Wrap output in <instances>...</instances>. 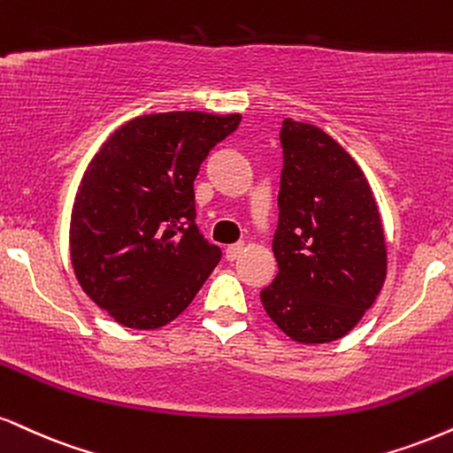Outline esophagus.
<instances>
[{"label":"esophagus","mask_w":453,"mask_h":453,"mask_svg":"<svg viewBox=\"0 0 453 453\" xmlns=\"http://www.w3.org/2000/svg\"><path fill=\"white\" fill-rule=\"evenodd\" d=\"M243 254V243H235V245H228V248L225 250V256H226V260L228 262H233V260H237L239 256Z\"/></svg>","instance_id":"obj_1"}]
</instances>
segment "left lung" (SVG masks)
I'll return each instance as SVG.
<instances>
[{
  "label": "left lung",
  "mask_w": 453,
  "mask_h": 453,
  "mask_svg": "<svg viewBox=\"0 0 453 453\" xmlns=\"http://www.w3.org/2000/svg\"><path fill=\"white\" fill-rule=\"evenodd\" d=\"M279 138V273L260 300L296 342H332L359 323L382 289L380 211L361 167L321 127L286 119Z\"/></svg>",
  "instance_id": "left-lung-1"
}]
</instances>
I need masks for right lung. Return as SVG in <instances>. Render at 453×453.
<instances>
[{
  "label": "right lung",
  "mask_w": 453,
  "mask_h": 453,
  "mask_svg": "<svg viewBox=\"0 0 453 453\" xmlns=\"http://www.w3.org/2000/svg\"><path fill=\"white\" fill-rule=\"evenodd\" d=\"M242 115H142L100 147L71 214V262L83 292L121 326L157 329L191 304L220 262L195 225L193 182Z\"/></svg>",
  "instance_id": "1"
}]
</instances>
